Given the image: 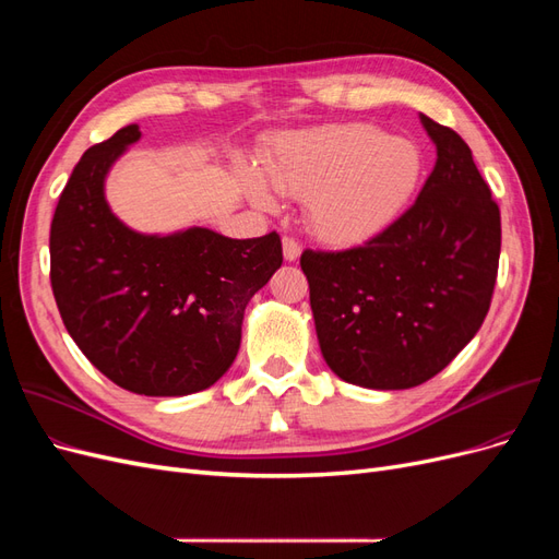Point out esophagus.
<instances>
[{"instance_id": "34e87169", "label": "esophagus", "mask_w": 559, "mask_h": 559, "mask_svg": "<svg viewBox=\"0 0 559 559\" xmlns=\"http://www.w3.org/2000/svg\"><path fill=\"white\" fill-rule=\"evenodd\" d=\"M282 251L286 261H296L300 257V245L294 238H284L282 240Z\"/></svg>"}]
</instances>
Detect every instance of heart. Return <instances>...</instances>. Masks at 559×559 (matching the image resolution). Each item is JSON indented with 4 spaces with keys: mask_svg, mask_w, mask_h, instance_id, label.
Segmentation results:
<instances>
[{
    "mask_svg": "<svg viewBox=\"0 0 559 559\" xmlns=\"http://www.w3.org/2000/svg\"><path fill=\"white\" fill-rule=\"evenodd\" d=\"M275 191L302 200L319 240L357 245L384 230L408 205L419 177L417 144L368 123L326 126L282 134L261 156ZM247 198L273 207L275 198L257 170L240 173Z\"/></svg>",
    "mask_w": 559,
    "mask_h": 559,
    "instance_id": "obj_1",
    "label": "heart"
}]
</instances>
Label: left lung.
Segmentation results:
<instances>
[{"mask_svg":"<svg viewBox=\"0 0 559 559\" xmlns=\"http://www.w3.org/2000/svg\"><path fill=\"white\" fill-rule=\"evenodd\" d=\"M436 165L411 210L361 247L306 249L317 341L333 373L366 389L431 380L483 326L501 216L454 130L419 114Z\"/></svg>","mask_w":559,"mask_h":559,"instance_id":"left-lung-1","label":"left lung"}]
</instances>
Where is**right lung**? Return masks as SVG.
<instances>
[{
  "mask_svg": "<svg viewBox=\"0 0 559 559\" xmlns=\"http://www.w3.org/2000/svg\"><path fill=\"white\" fill-rule=\"evenodd\" d=\"M140 138V126H126L76 163L50 224V286L64 329L99 373L132 394L189 396L238 357L245 308L282 265V240L126 226L105 179Z\"/></svg>",
  "mask_w": 559,
  "mask_h": 559,
  "instance_id": "right-lung-1",
  "label": "right lung"
}]
</instances>
